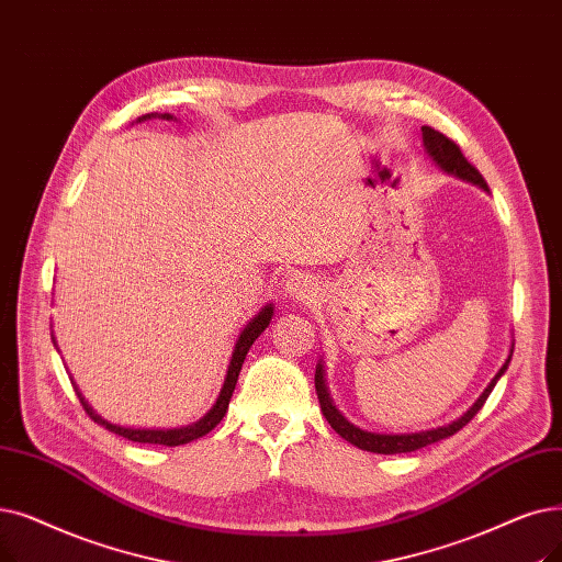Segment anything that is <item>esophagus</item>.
<instances>
[{"mask_svg": "<svg viewBox=\"0 0 562 562\" xmlns=\"http://www.w3.org/2000/svg\"><path fill=\"white\" fill-rule=\"evenodd\" d=\"M316 289H319V284L307 273H294L284 282V294L294 301H310L316 296Z\"/></svg>", "mask_w": 562, "mask_h": 562, "instance_id": "1", "label": "esophagus"}]
</instances>
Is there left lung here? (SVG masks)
<instances>
[{
  "label": "left lung",
  "mask_w": 562,
  "mask_h": 562,
  "mask_svg": "<svg viewBox=\"0 0 562 562\" xmlns=\"http://www.w3.org/2000/svg\"><path fill=\"white\" fill-rule=\"evenodd\" d=\"M423 142H425V149L427 154L434 158V162L446 169V172L463 179V181H471L484 190L486 188V181L482 179V175L477 172V169L467 160V156L461 154L459 146L446 137L443 133L434 131L431 126H423ZM512 349H515V345H512ZM512 360V353L507 356L505 364L498 370V374L492 379V383L484 387V393L477 397V402L463 413V416L446 427H436V429H427V431H416V434H374V431H364L356 425H351L341 413L335 408L330 395H328V387H326V372H324V364L319 362L316 364V372H314V387H316V397H319V404H322V411H324V418L328 420V425L345 438V441H349L351 446L360 448V450H368V452H376V454H400V452H413V450H420V448H427L431 443H438L443 441V438L457 434L461 427H467L473 418L475 413L484 406L486 397L492 395V390L496 385V381L505 374L507 364Z\"/></svg>",
  "instance_id": "8db88e82"
}]
</instances>
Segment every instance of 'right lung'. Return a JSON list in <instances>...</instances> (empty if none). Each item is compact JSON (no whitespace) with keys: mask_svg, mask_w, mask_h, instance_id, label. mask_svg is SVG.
Listing matches in <instances>:
<instances>
[{"mask_svg":"<svg viewBox=\"0 0 562 562\" xmlns=\"http://www.w3.org/2000/svg\"><path fill=\"white\" fill-rule=\"evenodd\" d=\"M151 116L154 114H144L139 121L151 119ZM162 119H172V116L162 114ZM271 316H273V305H266V307H261L259 314L252 316V322L240 330V335L236 339V347L232 351V360H229V368H227V376H225L221 395H217L213 408L198 423H192L188 427H179V429H131V427H119V425H112V423L103 420L99 413H93V408L85 402V397L76 390L78 397H80V404H82V408L87 411V416L93 423H99L105 429H110V431H114L119 436H124V438H128V441H135V443H156V446L175 448V446L190 443V441H194V438H202L204 434H209L217 423L225 418L229 400H232V393H234L238 374H240V368H243V360H246L250 347L255 345V339L268 328V324H271Z\"/></svg>","mask_w":562,"mask_h":562,"instance_id":"obj_1","label":"right lung"}]
</instances>
